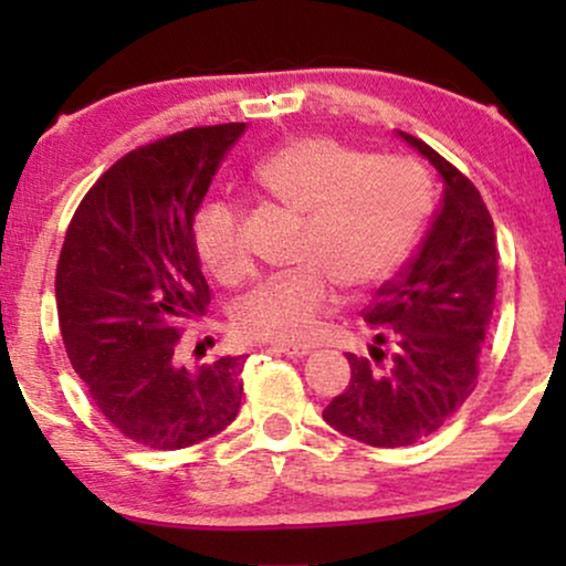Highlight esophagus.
<instances>
[{
  "mask_svg": "<svg viewBox=\"0 0 566 566\" xmlns=\"http://www.w3.org/2000/svg\"><path fill=\"white\" fill-rule=\"evenodd\" d=\"M273 350L289 355V358H304V355L312 353V347H308V345H285V343H277V345H273Z\"/></svg>",
  "mask_w": 566,
  "mask_h": 566,
  "instance_id": "1",
  "label": "esophagus"
}]
</instances>
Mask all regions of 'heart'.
<instances>
[{"label": "heart", "instance_id": "1", "mask_svg": "<svg viewBox=\"0 0 566 566\" xmlns=\"http://www.w3.org/2000/svg\"><path fill=\"white\" fill-rule=\"evenodd\" d=\"M254 180L306 216L298 262L239 301L234 327L244 339L301 345L319 335L339 304L337 283L370 291L389 281L420 237L430 208L428 182L405 157H366L335 136H301L254 167ZM203 265L223 283L252 273V250L237 206L211 200L192 223Z\"/></svg>", "mask_w": 566, "mask_h": 566}]
</instances>
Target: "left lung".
<instances>
[{
	"label": "left lung",
	"mask_w": 566,
	"mask_h": 566,
	"mask_svg": "<svg viewBox=\"0 0 566 566\" xmlns=\"http://www.w3.org/2000/svg\"><path fill=\"white\" fill-rule=\"evenodd\" d=\"M399 136L443 177V200L420 252L363 308L376 345L370 358L347 353L350 386L322 412L374 448L412 446L459 412L476 389L497 293V237L476 185L422 138Z\"/></svg>",
	"instance_id": "left-lung-1"
}]
</instances>
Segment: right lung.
<instances>
[{
  "label": "right lung",
  "instance_id": "right-lung-1",
  "mask_svg": "<svg viewBox=\"0 0 566 566\" xmlns=\"http://www.w3.org/2000/svg\"><path fill=\"white\" fill-rule=\"evenodd\" d=\"M244 123L198 126L138 146L87 190L56 265V308L76 376L120 436L177 451L234 422L239 358L177 360L182 324L203 316L192 219Z\"/></svg>",
  "mask_w": 566,
  "mask_h": 566
}]
</instances>
